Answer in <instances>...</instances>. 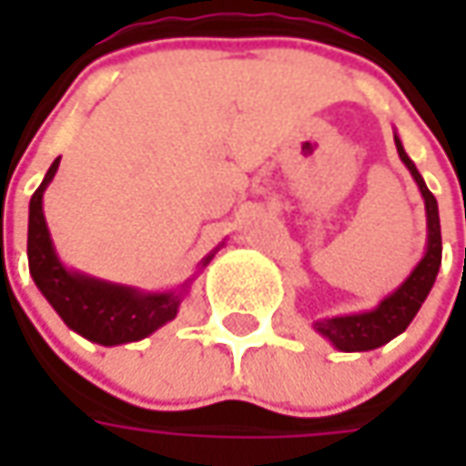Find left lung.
<instances>
[{
	"mask_svg": "<svg viewBox=\"0 0 466 466\" xmlns=\"http://www.w3.org/2000/svg\"><path fill=\"white\" fill-rule=\"evenodd\" d=\"M397 142V153L402 157V163L410 168L412 178L418 181L425 199V212H428V251L422 261L415 267V272L404 279L402 288H397L389 298L381 300L379 309L368 313H355V316H334V319H321L313 327L321 331L324 337H329L334 348L342 352H363V350H376L386 345L389 339H394L397 334H402L410 321L415 319V313L420 311L422 300L428 298L436 275L441 267V220H439V202L436 197L428 191L422 176L415 168V163L407 157L402 142L394 137Z\"/></svg>",
	"mask_w": 466,
	"mask_h": 466,
	"instance_id": "left-lung-1",
	"label": "left lung"
}]
</instances>
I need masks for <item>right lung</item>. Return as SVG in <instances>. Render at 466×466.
I'll return each mask as SVG.
<instances>
[{
  "label": "right lung",
  "mask_w": 466,
  "mask_h": 466,
  "mask_svg": "<svg viewBox=\"0 0 466 466\" xmlns=\"http://www.w3.org/2000/svg\"><path fill=\"white\" fill-rule=\"evenodd\" d=\"M59 160L51 163L44 184L30 197V220H27V264L35 285L41 288L46 300L56 309L69 329L80 331L82 337L100 345H121L135 342L157 327L176 319L181 293H155L142 296L132 288H118L93 278L72 275L56 259L48 238L44 218V191ZM212 259L207 257L202 264Z\"/></svg>",
  "instance_id": "1"
}]
</instances>
